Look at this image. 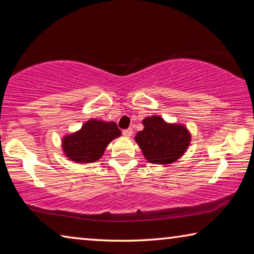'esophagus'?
Instances as JSON below:
<instances>
[{
	"label": "esophagus",
	"mask_w": 254,
	"mask_h": 254,
	"mask_svg": "<svg viewBox=\"0 0 254 254\" xmlns=\"http://www.w3.org/2000/svg\"><path fill=\"white\" fill-rule=\"evenodd\" d=\"M123 135L125 137H130L132 135V129H131V128H128V129L123 130Z\"/></svg>",
	"instance_id": "34e87169"
}]
</instances>
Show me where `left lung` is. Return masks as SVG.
<instances>
[{
	"label": "left lung",
	"mask_w": 254,
	"mask_h": 254,
	"mask_svg": "<svg viewBox=\"0 0 254 254\" xmlns=\"http://www.w3.org/2000/svg\"><path fill=\"white\" fill-rule=\"evenodd\" d=\"M142 124L144 129L137 132L135 140L149 163H173L186 153L191 135L184 125L169 124L159 116L146 117Z\"/></svg>",
	"instance_id": "1"
}]
</instances>
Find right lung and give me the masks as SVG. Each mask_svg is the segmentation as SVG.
Instances as JSON below:
<instances>
[{"mask_svg": "<svg viewBox=\"0 0 254 254\" xmlns=\"http://www.w3.org/2000/svg\"><path fill=\"white\" fill-rule=\"evenodd\" d=\"M122 135L117 124L90 119L80 130L64 136L62 147L65 156L75 163H91L103 155L112 139Z\"/></svg>", "mask_w": 254, "mask_h": 254, "instance_id": "obj_1", "label": "right lung"}]
</instances>
